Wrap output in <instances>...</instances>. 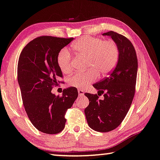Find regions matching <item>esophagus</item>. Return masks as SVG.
Segmentation results:
<instances>
[{
	"mask_svg": "<svg viewBox=\"0 0 160 160\" xmlns=\"http://www.w3.org/2000/svg\"><path fill=\"white\" fill-rule=\"evenodd\" d=\"M78 95H79L80 97H81V96H82L83 95H84V91H83L82 90H81V89H78Z\"/></svg>",
	"mask_w": 160,
	"mask_h": 160,
	"instance_id": "obj_1",
	"label": "esophagus"
}]
</instances>
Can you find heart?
<instances>
[{"instance_id": "b5f03b06", "label": "heart", "mask_w": 160, "mask_h": 160, "mask_svg": "<svg viewBox=\"0 0 160 160\" xmlns=\"http://www.w3.org/2000/svg\"><path fill=\"white\" fill-rule=\"evenodd\" d=\"M78 55L87 57L86 71L74 74L68 79L70 85L78 88H84L98 78L99 75L110 72L117 64L119 49L112 39L104 40L98 37H83L72 44ZM57 62L64 73L72 70V56L66 48L57 54Z\"/></svg>"}]
</instances>
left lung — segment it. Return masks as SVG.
I'll return each mask as SVG.
<instances>
[{"label":"left lung","instance_id":"obj_1","mask_svg":"<svg viewBox=\"0 0 160 160\" xmlns=\"http://www.w3.org/2000/svg\"><path fill=\"white\" fill-rule=\"evenodd\" d=\"M110 36L119 49L118 63L108 77L93 85L104 99H98V94L85 92L89 105L85 109L88 125L99 132L115 129L126 117L135 94L138 60L132 43L124 36L113 31L104 33Z\"/></svg>","mask_w":160,"mask_h":160}]
</instances>
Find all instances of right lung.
Here are the masks:
<instances>
[{
	"instance_id": "right-lung-1",
	"label": "right lung",
	"mask_w": 160,
	"mask_h": 160,
	"mask_svg": "<svg viewBox=\"0 0 160 160\" xmlns=\"http://www.w3.org/2000/svg\"><path fill=\"white\" fill-rule=\"evenodd\" d=\"M72 40L42 36L28 43L19 56L18 82L25 111L34 127L48 134L63 130L66 112L78 95L75 88L63 90L61 96L52 93L63 77L57 62V54Z\"/></svg>"
}]
</instances>
